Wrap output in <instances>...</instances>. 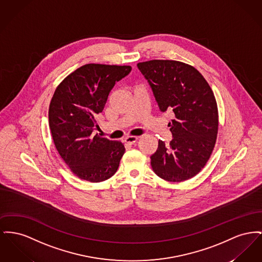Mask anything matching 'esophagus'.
<instances>
[{
    "mask_svg": "<svg viewBox=\"0 0 262 262\" xmlns=\"http://www.w3.org/2000/svg\"><path fill=\"white\" fill-rule=\"evenodd\" d=\"M138 139H139L138 137L129 136V137H126V138L124 139V141H125L126 143H129V144H134V143H136V142H137Z\"/></svg>",
    "mask_w": 262,
    "mask_h": 262,
    "instance_id": "34e87169",
    "label": "esophagus"
}]
</instances>
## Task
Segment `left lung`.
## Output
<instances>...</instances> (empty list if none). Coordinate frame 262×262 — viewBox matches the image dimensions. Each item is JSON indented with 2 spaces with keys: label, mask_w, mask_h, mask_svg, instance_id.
Returning a JSON list of instances; mask_svg holds the SVG:
<instances>
[{
  "label": "left lung",
  "mask_w": 262,
  "mask_h": 262,
  "mask_svg": "<svg viewBox=\"0 0 262 262\" xmlns=\"http://www.w3.org/2000/svg\"><path fill=\"white\" fill-rule=\"evenodd\" d=\"M161 112L173 111L168 123L173 139L158 140L150 156L154 173L169 182L188 180L200 172L215 147L219 113L215 95L200 72L176 60L138 63Z\"/></svg>",
  "instance_id": "8db88e82"
}]
</instances>
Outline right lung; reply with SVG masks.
<instances>
[{"mask_svg": "<svg viewBox=\"0 0 262 262\" xmlns=\"http://www.w3.org/2000/svg\"><path fill=\"white\" fill-rule=\"evenodd\" d=\"M130 71L128 65L85 64L64 78L53 94L48 110L52 139L63 161L80 179L102 182L119 168L124 146L93 136L94 116L104 110L116 82Z\"/></svg>", "mask_w": 262, "mask_h": 262, "instance_id": "obj_1", "label": "right lung"}]
</instances>
